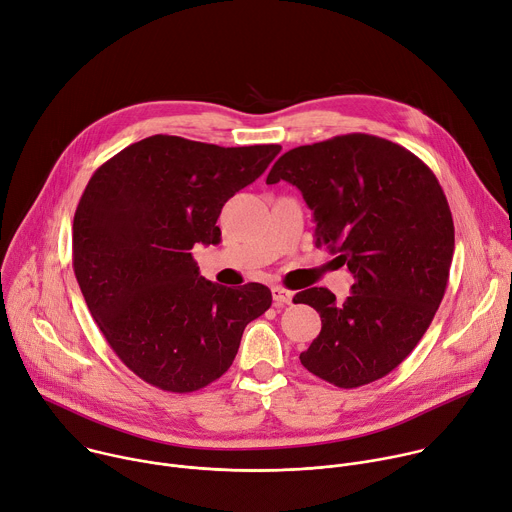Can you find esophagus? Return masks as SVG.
<instances>
[{
  "label": "esophagus",
  "instance_id": "1",
  "mask_svg": "<svg viewBox=\"0 0 512 512\" xmlns=\"http://www.w3.org/2000/svg\"><path fill=\"white\" fill-rule=\"evenodd\" d=\"M272 299L276 307H285L293 303V293L287 291L285 287H272Z\"/></svg>",
  "mask_w": 512,
  "mask_h": 512
}]
</instances>
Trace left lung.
Wrapping results in <instances>:
<instances>
[{"label": "left lung", "instance_id": "1", "mask_svg": "<svg viewBox=\"0 0 512 512\" xmlns=\"http://www.w3.org/2000/svg\"><path fill=\"white\" fill-rule=\"evenodd\" d=\"M278 181L303 193L315 244L354 276L344 303L323 287L295 295L321 317L301 364L339 388L386 376L415 350L445 295L453 219L439 181L413 152L370 134L285 152L266 179Z\"/></svg>", "mask_w": 512, "mask_h": 512}]
</instances>
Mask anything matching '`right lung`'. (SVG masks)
<instances>
[{"label":"right lung","mask_w":512,"mask_h":512,"mask_svg":"<svg viewBox=\"0 0 512 512\" xmlns=\"http://www.w3.org/2000/svg\"><path fill=\"white\" fill-rule=\"evenodd\" d=\"M278 152L156 134L87 183L73 221L75 276L107 344L144 382L179 394L211 384L270 307L258 282L227 289L205 280L191 250L221 240V207Z\"/></svg>","instance_id":"right-lung-1"}]
</instances>
